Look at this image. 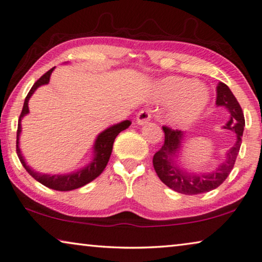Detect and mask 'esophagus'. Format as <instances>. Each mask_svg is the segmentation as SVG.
I'll return each instance as SVG.
<instances>
[{
	"label": "esophagus",
	"mask_w": 262,
	"mask_h": 262,
	"mask_svg": "<svg viewBox=\"0 0 262 262\" xmlns=\"http://www.w3.org/2000/svg\"><path fill=\"white\" fill-rule=\"evenodd\" d=\"M151 119V114L148 112L147 110H142L138 112V115H137V124L138 125H144V124H147L150 122Z\"/></svg>",
	"instance_id": "1"
}]
</instances>
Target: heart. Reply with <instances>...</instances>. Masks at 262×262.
<instances>
[{
    "label": "heart",
    "mask_w": 262,
    "mask_h": 262,
    "mask_svg": "<svg viewBox=\"0 0 262 262\" xmlns=\"http://www.w3.org/2000/svg\"><path fill=\"white\" fill-rule=\"evenodd\" d=\"M158 97L173 103L167 118L174 125H186L199 117L208 103V92L198 80L186 77H167L158 85Z\"/></svg>",
    "instance_id": "obj_1"
}]
</instances>
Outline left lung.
I'll return each instance as SVG.
<instances>
[{
    "instance_id": "left-lung-1",
    "label": "left lung",
    "mask_w": 262,
    "mask_h": 262,
    "mask_svg": "<svg viewBox=\"0 0 262 262\" xmlns=\"http://www.w3.org/2000/svg\"><path fill=\"white\" fill-rule=\"evenodd\" d=\"M216 105L224 106L229 112V120L224 128L236 134V140L226 152V158L214 171L207 173L190 172L178 164V155L182 150L185 134L179 130H172L163 126L165 140L164 145L154 156V167L162 182L173 191L183 194H200L214 190L225 182L233 166L241 146V137L244 134L245 117L238 100L224 83L216 86Z\"/></svg>"
}]
</instances>
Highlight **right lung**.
<instances>
[{"label":"right lung","mask_w":262,"mask_h":262,"mask_svg":"<svg viewBox=\"0 0 262 262\" xmlns=\"http://www.w3.org/2000/svg\"><path fill=\"white\" fill-rule=\"evenodd\" d=\"M55 68H52L49 71H47L37 82H36L33 88H31L29 94L27 95L26 99H24L23 108L18 119V126H17V137H16V152H17L19 162L22 163L23 167L26 168L27 172L33 177L34 179L37 180L38 183H41L44 186L52 188L56 191H72L76 188H79L84 186V185L89 184L92 180L97 178V177L104 171V168L106 167L108 159H110L112 146H114V142L116 137L118 136L123 130H125L131 125L130 120H124L118 124H115L110 127L105 128V130L100 132L97 136V138L95 140L94 144V157H92L91 162L79 170L75 172H70L68 174H47V173H39L33 170L29 165H27L26 159L22 156L21 148H19V136H21L22 125L21 120L24 116L29 114V99L31 96L34 95V92L38 89L41 85H46L49 83L50 76L54 71Z\"/></svg>","instance_id":"1"}]
</instances>
